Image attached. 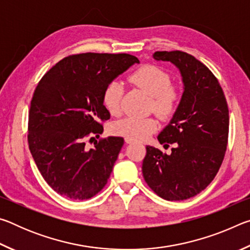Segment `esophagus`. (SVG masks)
Returning <instances> with one entry per match:
<instances>
[{
  "label": "esophagus",
  "instance_id": "34e87169",
  "mask_svg": "<svg viewBox=\"0 0 250 250\" xmlns=\"http://www.w3.org/2000/svg\"><path fill=\"white\" fill-rule=\"evenodd\" d=\"M125 143H128V145H130V143H133V142H134L133 139H129V138H125Z\"/></svg>",
  "mask_w": 250,
  "mask_h": 250
}]
</instances>
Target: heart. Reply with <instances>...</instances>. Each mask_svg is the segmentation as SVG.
<instances>
[{
  "mask_svg": "<svg viewBox=\"0 0 250 250\" xmlns=\"http://www.w3.org/2000/svg\"><path fill=\"white\" fill-rule=\"evenodd\" d=\"M130 80L153 98L152 107L159 116L170 118L174 115L180 103V91L170 84L171 77L167 71L154 65H145L130 76ZM122 95L124 88L118 80H112L105 86L103 104L110 115H120ZM158 128L159 122L154 118L126 117L112 125V132L133 140H145Z\"/></svg>",
  "mask_w": 250,
  "mask_h": 250,
  "instance_id": "b5f03b06",
  "label": "heart"
}]
</instances>
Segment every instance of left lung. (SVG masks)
Instances as JSON below:
<instances>
[{
  "label": "left lung",
  "mask_w": 250,
  "mask_h": 250,
  "mask_svg": "<svg viewBox=\"0 0 250 250\" xmlns=\"http://www.w3.org/2000/svg\"><path fill=\"white\" fill-rule=\"evenodd\" d=\"M153 58L180 70L183 95L170 124L158 135L161 145L175 146L167 154L146 146L143 177L164 200H188L206 188L222 166L229 125L226 98L213 73L192 55L155 52Z\"/></svg>",
  "instance_id": "left-lung-1"
}]
</instances>
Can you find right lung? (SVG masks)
<instances>
[{"label": "right lung", "instance_id": "obj_1", "mask_svg": "<svg viewBox=\"0 0 250 250\" xmlns=\"http://www.w3.org/2000/svg\"><path fill=\"white\" fill-rule=\"evenodd\" d=\"M139 59L129 54L86 53L68 56L46 73L34 91L28 113V146L42 176L55 192L88 200L107 184L124 138L103 133L110 113L103 104L107 84Z\"/></svg>", "mask_w": 250, "mask_h": 250}]
</instances>
